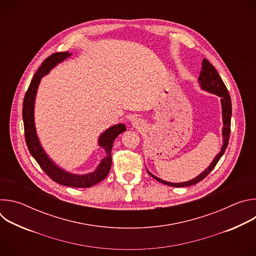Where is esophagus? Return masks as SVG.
I'll return each mask as SVG.
<instances>
[{"mask_svg": "<svg viewBox=\"0 0 256 256\" xmlns=\"http://www.w3.org/2000/svg\"><path fill=\"white\" fill-rule=\"evenodd\" d=\"M144 126V120L140 118H134L132 120V126L134 128H142Z\"/></svg>", "mask_w": 256, "mask_h": 256, "instance_id": "obj_1", "label": "esophagus"}]
</instances>
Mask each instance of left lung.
Returning a JSON list of instances; mask_svg holds the SVG:
<instances>
[{
  "label": "left lung",
  "instance_id": "8db88e82",
  "mask_svg": "<svg viewBox=\"0 0 256 256\" xmlns=\"http://www.w3.org/2000/svg\"><path fill=\"white\" fill-rule=\"evenodd\" d=\"M198 84L200 88L208 93L218 95V97H221V105H222V118H223V128H222V136H223V144L221 147V151L218 153V155L214 158L212 163L208 165V167L204 170L200 175L194 177L192 180L186 181V182H178V184H175V182H168L165 181L155 175H153L149 170L148 173L158 180L159 182L163 184H167L169 186L173 188H184V186H194L200 180H202L216 165L218 160L221 159L223 154L225 153L227 146L229 142V136H230V128H231V116H232V103H231V98L229 95V92L221 79L220 75L218 74L216 70L214 68V66L206 58L202 60V70H200V75L198 77Z\"/></svg>",
  "mask_w": 256,
  "mask_h": 256
}]
</instances>
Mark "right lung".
<instances>
[{
  "instance_id": "obj_1",
  "label": "right lung",
  "mask_w": 256,
  "mask_h": 256,
  "mask_svg": "<svg viewBox=\"0 0 256 256\" xmlns=\"http://www.w3.org/2000/svg\"><path fill=\"white\" fill-rule=\"evenodd\" d=\"M72 54H70L68 52H56L52 54L42 64L38 72H35L34 77L32 78L29 88L24 97L22 109L25 140L32 157L54 181L66 186L87 188L97 184L98 182L102 181L108 175L109 170L112 168V149L114 142L120 134L126 130V128L124 124H114L107 128L99 136L98 146L104 149L106 156L101 160V162L98 164L97 168L93 172L87 174L70 173L60 168L50 158V156L44 150L38 132H36L34 122V105L36 93H38V89L42 77L48 75L52 68H54L56 64L64 62Z\"/></svg>"
}]
</instances>
